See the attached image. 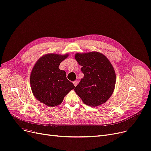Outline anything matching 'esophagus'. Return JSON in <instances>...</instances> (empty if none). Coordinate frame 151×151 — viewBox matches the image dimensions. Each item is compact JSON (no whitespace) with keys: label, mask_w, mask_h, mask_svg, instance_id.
Segmentation results:
<instances>
[{"label":"esophagus","mask_w":151,"mask_h":151,"mask_svg":"<svg viewBox=\"0 0 151 151\" xmlns=\"http://www.w3.org/2000/svg\"><path fill=\"white\" fill-rule=\"evenodd\" d=\"M73 84H74V86H77V84H78V82L77 81H73Z\"/></svg>","instance_id":"1"}]
</instances>
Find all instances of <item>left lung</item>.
I'll return each instance as SVG.
<instances>
[{"label": "left lung", "mask_w": 151, "mask_h": 151, "mask_svg": "<svg viewBox=\"0 0 151 151\" xmlns=\"http://www.w3.org/2000/svg\"><path fill=\"white\" fill-rule=\"evenodd\" d=\"M75 59L82 66L84 77L75 88L87 106L97 107L106 102L115 89L116 75L108 58L100 52L77 53Z\"/></svg>", "instance_id": "obj_1"}]
</instances>
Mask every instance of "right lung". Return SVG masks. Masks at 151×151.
Listing matches in <instances>:
<instances>
[{"instance_id": "right-lung-1", "label": "right lung", "mask_w": 151, "mask_h": 151, "mask_svg": "<svg viewBox=\"0 0 151 151\" xmlns=\"http://www.w3.org/2000/svg\"><path fill=\"white\" fill-rule=\"evenodd\" d=\"M68 54H45L39 58L30 75V84L35 97L49 107L60 104L64 97L75 88L67 80L66 72L58 68Z\"/></svg>"}]
</instances>
